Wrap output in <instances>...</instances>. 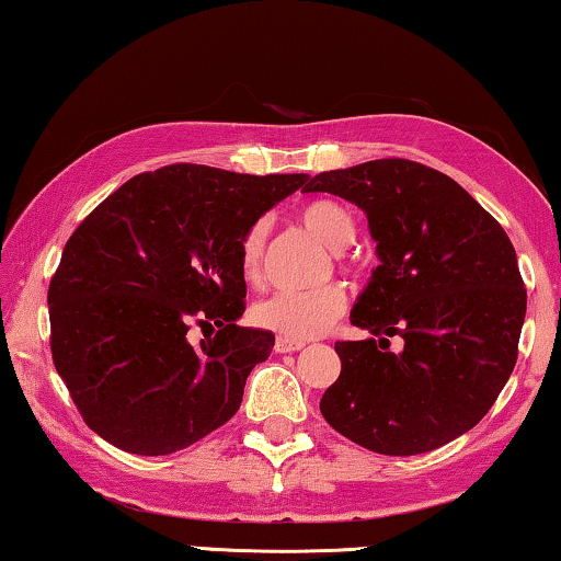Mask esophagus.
Returning <instances> with one entry per match:
<instances>
[{
  "label": "esophagus",
  "mask_w": 561,
  "mask_h": 561,
  "mask_svg": "<svg viewBox=\"0 0 561 561\" xmlns=\"http://www.w3.org/2000/svg\"><path fill=\"white\" fill-rule=\"evenodd\" d=\"M304 346H307L304 341H291L284 336H277V341H274V351H277V354H291V351H299Z\"/></svg>",
  "instance_id": "obj_1"
}]
</instances>
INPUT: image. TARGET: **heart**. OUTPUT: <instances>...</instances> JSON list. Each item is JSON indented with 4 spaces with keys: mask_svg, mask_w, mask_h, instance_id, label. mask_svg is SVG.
Masks as SVG:
<instances>
[{
    "mask_svg": "<svg viewBox=\"0 0 561 561\" xmlns=\"http://www.w3.org/2000/svg\"><path fill=\"white\" fill-rule=\"evenodd\" d=\"M301 225L324 242L329 250H344L354 240L356 225L344 205L334 201H314L301 207ZM270 225L257 220L247 227L240 240V272L250 284H257L264 274V252H267ZM348 297L339 282L321 284L309 291H274L252 307V321L260 329L274 331L284 339L307 341L336 324L346 314Z\"/></svg>",
    "mask_w": 561,
    "mask_h": 561,
    "instance_id": "heart-1",
    "label": "heart"
}]
</instances>
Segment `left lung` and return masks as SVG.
<instances>
[{"mask_svg": "<svg viewBox=\"0 0 561 561\" xmlns=\"http://www.w3.org/2000/svg\"><path fill=\"white\" fill-rule=\"evenodd\" d=\"M307 193L356 203L378 264L336 341L341 374L321 396L331 428L366 450L417 455L474 428L517 364L527 289L502 225L440 170L405 158L309 178ZM401 335L404 351H387Z\"/></svg>", "mask_w": 561, "mask_h": 561, "instance_id": "1", "label": "left lung"}]
</instances>
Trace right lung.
Here are the masks:
<instances>
[{
  "mask_svg": "<svg viewBox=\"0 0 561 561\" xmlns=\"http://www.w3.org/2000/svg\"><path fill=\"white\" fill-rule=\"evenodd\" d=\"M307 180L175 163L130 178L76 227L46 294L49 344L93 433L170 455L237 413L274 346L270 331L237 327L240 240ZM195 325L216 334L193 345Z\"/></svg>",
  "mask_w": 561,
  "mask_h": 561,
  "instance_id": "obj_1",
  "label": "right lung"
}]
</instances>
